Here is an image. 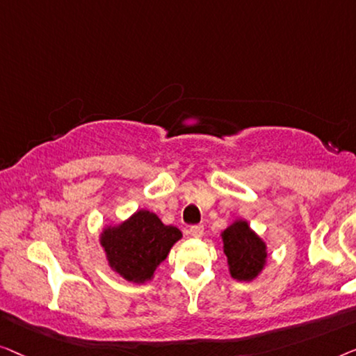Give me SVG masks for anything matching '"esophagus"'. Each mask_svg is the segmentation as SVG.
Segmentation results:
<instances>
[{"instance_id": "1", "label": "esophagus", "mask_w": 356, "mask_h": 356, "mask_svg": "<svg viewBox=\"0 0 356 356\" xmlns=\"http://www.w3.org/2000/svg\"><path fill=\"white\" fill-rule=\"evenodd\" d=\"M203 232H204V227L203 226H192L188 229V234L192 235L193 238H200V237H203Z\"/></svg>"}]
</instances>
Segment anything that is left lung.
Masks as SVG:
<instances>
[{
    "mask_svg": "<svg viewBox=\"0 0 356 356\" xmlns=\"http://www.w3.org/2000/svg\"><path fill=\"white\" fill-rule=\"evenodd\" d=\"M221 237L230 276L245 282L258 277L268 259L266 243L250 229L248 222L237 219L224 230Z\"/></svg>",
    "mask_w": 356,
    "mask_h": 356,
    "instance_id": "8db88e82",
    "label": "left lung"
}]
</instances>
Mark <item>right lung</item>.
Masks as SVG:
<instances>
[{"mask_svg":"<svg viewBox=\"0 0 356 356\" xmlns=\"http://www.w3.org/2000/svg\"><path fill=\"white\" fill-rule=\"evenodd\" d=\"M180 238L177 227L166 226L154 213L140 209L127 221L104 227L99 243L114 273L129 282L145 284Z\"/></svg>","mask_w":356,"mask_h":356,"instance_id":"add662e5","label":"right lung"}]
</instances>
